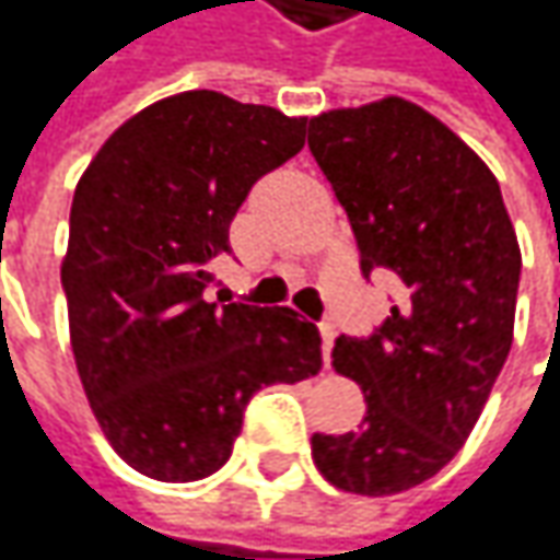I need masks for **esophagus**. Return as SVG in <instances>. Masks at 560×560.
I'll use <instances>...</instances> for the list:
<instances>
[{"instance_id":"34e87169","label":"esophagus","mask_w":560,"mask_h":560,"mask_svg":"<svg viewBox=\"0 0 560 560\" xmlns=\"http://www.w3.org/2000/svg\"><path fill=\"white\" fill-rule=\"evenodd\" d=\"M334 337H337V330H334V324L324 322V324H322V352H324V362H330V347H334Z\"/></svg>"}]
</instances>
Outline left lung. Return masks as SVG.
<instances>
[{
    "mask_svg": "<svg viewBox=\"0 0 560 560\" xmlns=\"http://www.w3.org/2000/svg\"><path fill=\"white\" fill-rule=\"evenodd\" d=\"M308 148L350 217L362 273L397 280L387 322L330 352L362 387L365 419L312 434V460L337 489L397 494L454 460L482 416L514 343L517 233L489 166L409 100L322 113Z\"/></svg>",
    "mask_w": 560,
    "mask_h": 560,
    "instance_id": "8db88e82",
    "label": "left lung"
}]
</instances>
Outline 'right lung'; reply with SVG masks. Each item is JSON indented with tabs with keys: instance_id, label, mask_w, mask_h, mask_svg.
Segmentation results:
<instances>
[{
	"instance_id": "right-lung-1",
	"label": "right lung",
	"mask_w": 560,
	"mask_h": 560,
	"mask_svg": "<svg viewBox=\"0 0 560 560\" xmlns=\"http://www.w3.org/2000/svg\"><path fill=\"white\" fill-rule=\"evenodd\" d=\"M302 144L305 116L185 91L122 122L78 179L71 352L106 441L141 476L217 472L255 390L322 372V334L293 308L205 299L245 195Z\"/></svg>"
}]
</instances>
